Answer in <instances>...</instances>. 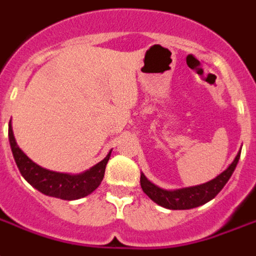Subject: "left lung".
Listing matches in <instances>:
<instances>
[{
	"mask_svg": "<svg viewBox=\"0 0 256 256\" xmlns=\"http://www.w3.org/2000/svg\"><path fill=\"white\" fill-rule=\"evenodd\" d=\"M240 152L236 155L235 160L230 163V167L226 172H222L220 176H217L214 180H209L206 184L198 186H192V188H185V189L178 190H164L158 188L154 184H151L144 174L140 176V185L142 189L154 202L160 205L163 208L172 209V210H182V209L197 208L200 205H204L212 198H214L217 194L222 192V189L226 186L228 180L235 172V167L239 162Z\"/></svg>",
	"mask_w": 256,
	"mask_h": 256,
	"instance_id": "left-lung-1",
	"label": "left lung"
}]
</instances>
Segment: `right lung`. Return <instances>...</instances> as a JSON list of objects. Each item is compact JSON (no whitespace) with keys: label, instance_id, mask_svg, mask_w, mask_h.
<instances>
[{"label":"right lung","instance_id":"obj_1","mask_svg":"<svg viewBox=\"0 0 256 256\" xmlns=\"http://www.w3.org/2000/svg\"><path fill=\"white\" fill-rule=\"evenodd\" d=\"M9 143H10L14 162L20 170L21 176H24L34 189H38L46 196L66 200V201L82 198L93 193L102 180L105 167L110 156V152H109L105 159L89 168L88 172L78 174V176H70V174H63V172H50L47 168H43L39 164L32 162L30 158L17 147L10 124H9Z\"/></svg>","mask_w":256,"mask_h":256}]
</instances>
